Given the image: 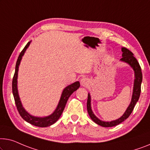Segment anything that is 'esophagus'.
I'll return each mask as SVG.
<instances>
[{
	"instance_id": "1",
	"label": "esophagus",
	"mask_w": 150,
	"mask_h": 150,
	"mask_svg": "<svg viewBox=\"0 0 150 150\" xmlns=\"http://www.w3.org/2000/svg\"><path fill=\"white\" fill-rule=\"evenodd\" d=\"M80 82H81V85L82 86H86L89 84V80L86 77H83L81 79V81H80Z\"/></svg>"
}]
</instances>
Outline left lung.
I'll use <instances>...</instances> for the list:
<instances>
[{
    "instance_id": "obj_1",
    "label": "left lung",
    "mask_w": 150,
    "mask_h": 150,
    "mask_svg": "<svg viewBox=\"0 0 150 150\" xmlns=\"http://www.w3.org/2000/svg\"><path fill=\"white\" fill-rule=\"evenodd\" d=\"M122 52V58L120 59V61L125 62L128 64L134 71V75H135V79H134L133 83V89L132 98L130 104L129 106L127 107V110H125L123 115H122L118 119L111 120V121H104L98 118L94 114H93L92 109L91 106V96L90 93H88V102H87V109H88V114L89 117L91 118V120L96 123L100 126L104 127H111L116 126L118 124L121 123L125 120H126L128 118L133 110L134 107H135L136 103H137L138 100H139L141 93V85L142 82V69H141L139 62H137V59L134 57V54L128 49L122 47L121 48Z\"/></svg>"
}]
</instances>
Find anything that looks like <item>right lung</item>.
<instances>
[{"mask_svg": "<svg viewBox=\"0 0 150 150\" xmlns=\"http://www.w3.org/2000/svg\"><path fill=\"white\" fill-rule=\"evenodd\" d=\"M31 42H32V40L26 44L25 48H24L23 50L21 51L19 57H18L16 66H15V72L14 74V77H13L12 83L13 94V97H14L15 104H16L18 112H19L21 117L23 118L26 122H28L29 123L32 124L36 127H46L55 123V122L59 120V118L61 117L62 112L64 110V107H65V105L67 104V102L69 98L71 96V95L72 94L74 91H75L79 88L80 83L79 81H75L74 83H71V85H69L68 86H67L66 88L63 89L61 98H60V100L59 102V104H58L55 110L54 111L51 115L44 117H35V116L30 115V114L24 108L23 105H22L21 100H20L17 88V78L19 67L20 63H21L22 57H23V56L24 55V54H25V51L27 49H28L29 46L30 45Z\"/></svg>", "mask_w": 150, "mask_h": 150, "instance_id": "obj_1", "label": "right lung"}]
</instances>
